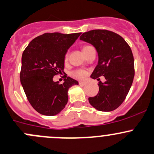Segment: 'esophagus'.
<instances>
[{
	"mask_svg": "<svg viewBox=\"0 0 154 154\" xmlns=\"http://www.w3.org/2000/svg\"><path fill=\"white\" fill-rule=\"evenodd\" d=\"M79 84L80 85H86V82H82V81H80V82H79Z\"/></svg>",
	"mask_w": 154,
	"mask_h": 154,
	"instance_id": "obj_1",
	"label": "esophagus"
}]
</instances>
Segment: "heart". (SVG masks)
Segmentation results:
<instances>
[{
    "mask_svg": "<svg viewBox=\"0 0 154 154\" xmlns=\"http://www.w3.org/2000/svg\"><path fill=\"white\" fill-rule=\"evenodd\" d=\"M87 47H88V46H84L83 50L85 49ZM68 57H69V54H68V53H66V54H65V57H64L65 61H66V60H68ZM72 76L77 78V79H84V78L87 75V71L85 70V69H75V70L72 71Z\"/></svg>",
    "mask_w": 154,
    "mask_h": 154,
    "instance_id": "obj_1",
    "label": "heart"
}]
</instances>
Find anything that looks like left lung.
Returning <instances> with one entry per match:
<instances>
[{
	"mask_svg": "<svg viewBox=\"0 0 154 154\" xmlns=\"http://www.w3.org/2000/svg\"><path fill=\"white\" fill-rule=\"evenodd\" d=\"M80 39L94 45L98 53V64L91 77L99 81L100 76L106 79L104 83L99 82L97 95L88 98L90 104L101 112L118 109L128 94L135 75L130 47L122 36L107 30L85 32Z\"/></svg>",
	"mask_w": 154,
	"mask_h": 154,
	"instance_id": "left-lung-1",
	"label": "left lung"
}]
</instances>
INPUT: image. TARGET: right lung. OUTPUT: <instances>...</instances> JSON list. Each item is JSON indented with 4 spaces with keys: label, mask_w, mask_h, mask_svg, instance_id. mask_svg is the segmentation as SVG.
Wrapping results in <instances>:
<instances>
[{
    "label": "right lung",
    "mask_w": 154,
    "mask_h": 154,
    "mask_svg": "<svg viewBox=\"0 0 154 154\" xmlns=\"http://www.w3.org/2000/svg\"><path fill=\"white\" fill-rule=\"evenodd\" d=\"M81 33H45L34 38L24 50L20 81L32 107L39 114L53 116L60 113L68 102V90L79 82L66 77L63 84L53 77L63 72L68 48Z\"/></svg>",
    "instance_id": "obj_1"
}]
</instances>
